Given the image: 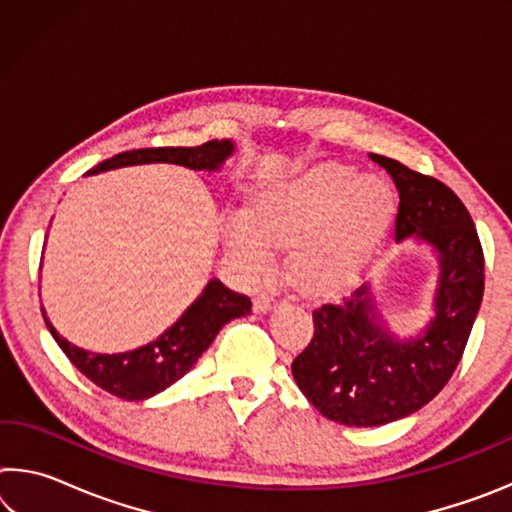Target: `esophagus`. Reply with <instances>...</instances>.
<instances>
[{
    "label": "esophagus",
    "instance_id": "1",
    "mask_svg": "<svg viewBox=\"0 0 512 512\" xmlns=\"http://www.w3.org/2000/svg\"><path fill=\"white\" fill-rule=\"evenodd\" d=\"M253 305L257 314H266V311H271L277 305V300L273 296H268V293H262V296L255 298Z\"/></svg>",
    "mask_w": 512,
    "mask_h": 512
}]
</instances>
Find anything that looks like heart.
Wrapping results in <instances>:
<instances>
[{"label":"heart","mask_w":512,"mask_h":512,"mask_svg":"<svg viewBox=\"0 0 512 512\" xmlns=\"http://www.w3.org/2000/svg\"><path fill=\"white\" fill-rule=\"evenodd\" d=\"M395 194L386 178L348 164H318L257 189L253 212L225 214V246L250 280L275 268V244H293V273L311 289L341 287L386 235Z\"/></svg>","instance_id":"1"}]
</instances>
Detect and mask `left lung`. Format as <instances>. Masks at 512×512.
Wrapping results in <instances>:
<instances>
[{
	"instance_id": "left-lung-1",
	"label": "left lung",
	"mask_w": 512,
	"mask_h": 512,
	"mask_svg": "<svg viewBox=\"0 0 512 512\" xmlns=\"http://www.w3.org/2000/svg\"><path fill=\"white\" fill-rule=\"evenodd\" d=\"M400 192L395 241L424 244L438 259L433 316L397 336L370 282L314 309V336L293 359V379L327 420L379 427L420 411L454 375L483 298V250L452 189L402 162L370 153Z\"/></svg>"
}]
</instances>
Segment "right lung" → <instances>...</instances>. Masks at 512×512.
I'll return each instance as SVG.
<instances>
[{
	"label": "right lung",
	"mask_w": 512,
	"mask_h": 512,
	"mask_svg": "<svg viewBox=\"0 0 512 512\" xmlns=\"http://www.w3.org/2000/svg\"><path fill=\"white\" fill-rule=\"evenodd\" d=\"M235 142L212 140L201 146H167V149H137L112 155L110 160L92 167L85 176H97L103 171L137 167V164H178L192 171H221L225 160L235 153ZM250 298L225 287L221 280L205 284L201 296L189 305L176 323L164 329L158 339L142 345V348L101 354L83 350L69 343L56 332L42 307L47 329L54 336L67 359L79 368L85 377L94 381L103 391L121 397L128 402H142L162 393L164 388L176 384L185 377L201 354L210 348L216 334L232 318L250 314Z\"/></svg>",
	"instance_id": "1"
}]
</instances>
